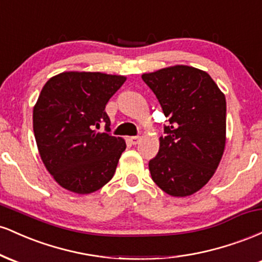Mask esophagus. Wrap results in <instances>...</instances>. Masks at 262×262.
<instances>
[{"instance_id":"1","label":"esophagus","mask_w":262,"mask_h":262,"mask_svg":"<svg viewBox=\"0 0 262 262\" xmlns=\"http://www.w3.org/2000/svg\"><path fill=\"white\" fill-rule=\"evenodd\" d=\"M129 140H130V143L133 144V145H137V144L140 141V137H130V139Z\"/></svg>"}]
</instances>
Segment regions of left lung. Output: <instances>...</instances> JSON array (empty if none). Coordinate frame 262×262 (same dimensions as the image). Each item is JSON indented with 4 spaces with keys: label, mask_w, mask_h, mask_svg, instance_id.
I'll use <instances>...</instances> for the list:
<instances>
[{
    "label": "left lung",
    "mask_w": 262,
    "mask_h": 262,
    "mask_svg": "<svg viewBox=\"0 0 262 262\" xmlns=\"http://www.w3.org/2000/svg\"><path fill=\"white\" fill-rule=\"evenodd\" d=\"M160 102L169 127L149 161L152 181L172 197L196 193L212 179L227 140V102L206 71L173 65L141 75Z\"/></svg>",
    "instance_id": "1"
}]
</instances>
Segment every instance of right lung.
I'll use <instances>...</instances> for the list:
<instances>
[{"label":"right lung","instance_id":"obj_1","mask_svg":"<svg viewBox=\"0 0 262 262\" xmlns=\"http://www.w3.org/2000/svg\"><path fill=\"white\" fill-rule=\"evenodd\" d=\"M122 75L64 71L50 77L33 108V130L45 169L58 185L90 194L111 181L125 140L110 130L107 102L125 82Z\"/></svg>","mask_w":262,"mask_h":262}]
</instances>
